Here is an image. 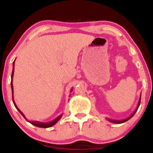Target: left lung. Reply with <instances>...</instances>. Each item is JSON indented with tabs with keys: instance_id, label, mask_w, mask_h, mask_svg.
Returning <instances> with one entry per match:
<instances>
[{
	"instance_id": "1",
	"label": "left lung",
	"mask_w": 153,
	"mask_h": 153,
	"mask_svg": "<svg viewBox=\"0 0 153 153\" xmlns=\"http://www.w3.org/2000/svg\"><path fill=\"white\" fill-rule=\"evenodd\" d=\"M141 95H140V99H139V101H138V106H137L136 109H135V111H134V112H133V113H132V115H131L129 117V118H126V119H123V120H112V119H110V118H107V119H106V120H107V121H110V122H112V123H115V124H122V123L126 122V121H128V120L130 119V118H132V117L134 115H135V112H136V111L138 110V107H139V105H140V103H141Z\"/></svg>"
}]
</instances>
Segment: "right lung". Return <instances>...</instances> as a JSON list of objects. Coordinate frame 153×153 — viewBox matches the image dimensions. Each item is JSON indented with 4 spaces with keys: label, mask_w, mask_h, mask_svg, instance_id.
I'll list each match as a JSON object with an SVG mask.
<instances>
[{
    "label": "right lung",
    "mask_w": 153,
    "mask_h": 153,
    "mask_svg": "<svg viewBox=\"0 0 153 153\" xmlns=\"http://www.w3.org/2000/svg\"><path fill=\"white\" fill-rule=\"evenodd\" d=\"M15 61H14L13 62V69H12V77H11V79H12V81H11V87H12V101H13V104L14 105H15V107L17 108V109L18 110V112H20V113L21 114V115H23V117H24V118H25L26 120H27L28 122L30 123V124H32V125H34V126H38V127H41V128H48V127H51L52 126H53V125H55L56 124L57 122H58V121H59L60 119H61V118L62 117V114H61V115H59L58 117H57L55 119H54L53 121H49V122H47V123H42V122H39V121H29L27 119V118L25 117V115H24V113H23L22 112H21V110H20L19 109H18V107L17 106L16 104H15V102L14 101V98H13V84H12V78H13V75H14V69H15ZM72 89H71V91L70 92H72Z\"/></svg>",
    "instance_id": "1"
}]
</instances>
